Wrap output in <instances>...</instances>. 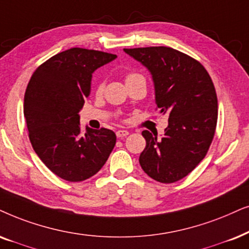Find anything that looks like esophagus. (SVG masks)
I'll list each match as a JSON object with an SVG mask.
<instances>
[{
	"label": "esophagus",
	"instance_id": "34e87169",
	"mask_svg": "<svg viewBox=\"0 0 249 249\" xmlns=\"http://www.w3.org/2000/svg\"><path fill=\"white\" fill-rule=\"evenodd\" d=\"M129 131L128 130H124V129H120V130L117 131V137L118 138H124L125 136H128Z\"/></svg>",
	"mask_w": 249,
	"mask_h": 249
}]
</instances>
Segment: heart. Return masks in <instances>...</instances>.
<instances>
[{"label":"heart","mask_w":249,"mask_h":249,"mask_svg":"<svg viewBox=\"0 0 249 249\" xmlns=\"http://www.w3.org/2000/svg\"><path fill=\"white\" fill-rule=\"evenodd\" d=\"M136 76H141V75H138V74H136V73H130V74H128L127 77H125V81H127V80L132 79V77H136ZM103 89H104V82L98 83V86H97V91L101 92Z\"/></svg>","instance_id":"obj_1"}]
</instances>
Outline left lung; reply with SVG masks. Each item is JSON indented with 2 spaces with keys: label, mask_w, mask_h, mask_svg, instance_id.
Returning <instances> with one entry per match:
<instances>
[{
  "label": "left lung",
  "mask_w": 249,
  "mask_h": 249,
  "mask_svg": "<svg viewBox=\"0 0 249 249\" xmlns=\"http://www.w3.org/2000/svg\"><path fill=\"white\" fill-rule=\"evenodd\" d=\"M152 74L156 104L168 115L164 135L142 132L140 163L151 178L174 183L189 175L211 146L217 124V96L211 76L195 58L168 47L124 49Z\"/></svg>",
  "instance_id": "left-lung-1"
}]
</instances>
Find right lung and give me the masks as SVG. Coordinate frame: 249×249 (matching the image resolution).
Here are the masks:
<instances>
[{
    "label": "right lung",
    "instance_id": "add662e5",
    "mask_svg": "<svg viewBox=\"0 0 249 249\" xmlns=\"http://www.w3.org/2000/svg\"><path fill=\"white\" fill-rule=\"evenodd\" d=\"M117 54L72 48L35 70L24 98V115L35 153L53 174L69 182L88 179L108 159L117 136L87 127L80 115L90 93L92 73Z\"/></svg>",
    "mask_w": 249,
    "mask_h": 249
}]
</instances>
